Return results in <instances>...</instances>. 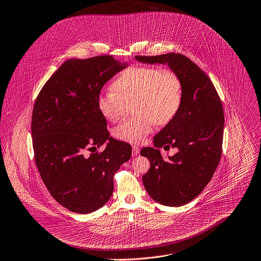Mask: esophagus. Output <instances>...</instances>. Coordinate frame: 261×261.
Segmentation results:
<instances>
[{
  "label": "esophagus",
  "mask_w": 261,
  "mask_h": 261,
  "mask_svg": "<svg viewBox=\"0 0 261 261\" xmlns=\"http://www.w3.org/2000/svg\"><path fill=\"white\" fill-rule=\"evenodd\" d=\"M139 148L137 146H133L132 147V155L133 156H138L139 155Z\"/></svg>",
  "instance_id": "1"
}]
</instances>
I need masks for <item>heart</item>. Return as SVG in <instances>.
Instances as JSON below:
<instances>
[{
	"mask_svg": "<svg viewBox=\"0 0 261 261\" xmlns=\"http://www.w3.org/2000/svg\"><path fill=\"white\" fill-rule=\"evenodd\" d=\"M112 87L99 94L97 106L107 121L116 122L133 105L136 114L113 130L114 137L126 143L143 141L155 124H169L181 107L182 82L171 68L134 65L118 75Z\"/></svg>",
	"mask_w": 261,
	"mask_h": 261,
	"instance_id": "1",
	"label": "heart"
}]
</instances>
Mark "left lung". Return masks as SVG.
I'll list each match as a JSON object with an SVG mask.
<instances>
[{
	"instance_id": "left-lung-1",
	"label": "left lung",
	"mask_w": 261,
	"mask_h": 261,
	"mask_svg": "<svg viewBox=\"0 0 261 261\" xmlns=\"http://www.w3.org/2000/svg\"><path fill=\"white\" fill-rule=\"evenodd\" d=\"M135 59L168 64L182 82L183 97L177 115L155 135V148H144L140 155L151 163L143 176L150 197L165 206H183L202 193L219 165L224 134L222 102L208 76L184 55L169 53ZM164 144L178 149L167 162L159 151Z\"/></svg>"
}]
</instances>
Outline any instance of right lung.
Masks as SVG:
<instances>
[{
    "instance_id": "right-lung-1",
    "label": "right lung",
    "mask_w": 261,
    "mask_h": 261,
    "mask_svg": "<svg viewBox=\"0 0 261 261\" xmlns=\"http://www.w3.org/2000/svg\"><path fill=\"white\" fill-rule=\"evenodd\" d=\"M127 66L110 55L66 60L36 98L31 123L36 167L52 197L73 212L86 215L105 205L114 174L131 157L130 145L109 137L97 106L104 84ZM107 140L102 153L92 151Z\"/></svg>"
}]
</instances>
